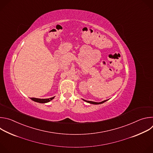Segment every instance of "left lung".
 <instances>
[{
	"label": "left lung",
	"instance_id": "1",
	"mask_svg": "<svg viewBox=\"0 0 153 153\" xmlns=\"http://www.w3.org/2000/svg\"><path fill=\"white\" fill-rule=\"evenodd\" d=\"M85 100V102H88V103H91V104H95V105H97V104H101V103H104L105 102H106L107 100H103V101H102V102H92V101H88V100Z\"/></svg>",
	"mask_w": 153,
	"mask_h": 153
}]
</instances>
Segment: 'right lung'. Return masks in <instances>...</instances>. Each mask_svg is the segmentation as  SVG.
Wrapping results in <instances>:
<instances>
[{
    "label": "right lung",
    "instance_id": "1",
    "mask_svg": "<svg viewBox=\"0 0 153 153\" xmlns=\"http://www.w3.org/2000/svg\"><path fill=\"white\" fill-rule=\"evenodd\" d=\"M54 98V97H51L50 99H37V98H31V99L34 102H39V103H47L50 101H51V100H53V99Z\"/></svg>",
    "mask_w": 153,
    "mask_h": 153
}]
</instances>
